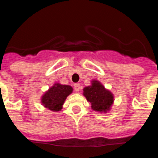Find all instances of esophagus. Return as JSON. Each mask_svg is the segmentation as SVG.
<instances>
[{"label":"esophagus","instance_id":"esophagus-1","mask_svg":"<svg viewBox=\"0 0 158 158\" xmlns=\"http://www.w3.org/2000/svg\"><path fill=\"white\" fill-rule=\"evenodd\" d=\"M74 89L76 92H79V89H80V85L79 83H76L74 85Z\"/></svg>","mask_w":158,"mask_h":158}]
</instances>
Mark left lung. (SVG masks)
I'll use <instances>...</instances> for the list:
<instances>
[{
	"label": "left lung",
	"instance_id": "1",
	"mask_svg": "<svg viewBox=\"0 0 158 158\" xmlns=\"http://www.w3.org/2000/svg\"><path fill=\"white\" fill-rule=\"evenodd\" d=\"M83 95L87 101L90 102L91 108L95 111L107 112L114 102V96L111 92L106 89L101 82L95 79L91 82V86L84 88Z\"/></svg>",
	"mask_w": 158,
	"mask_h": 158
}]
</instances>
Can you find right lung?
I'll use <instances>...</instances> for the list:
<instances>
[{"label":"right lung","mask_w":158,"mask_h":158,"mask_svg":"<svg viewBox=\"0 0 158 158\" xmlns=\"http://www.w3.org/2000/svg\"><path fill=\"white\" fill-rule=\"evenodd\" d=\"M72 91L73 89L71 86L55 83L42 96L41 103L46 108L52 111H59L62 109L64 101Z\"/></svg>","instance_id":"right-lung-1"}]
</instances>
